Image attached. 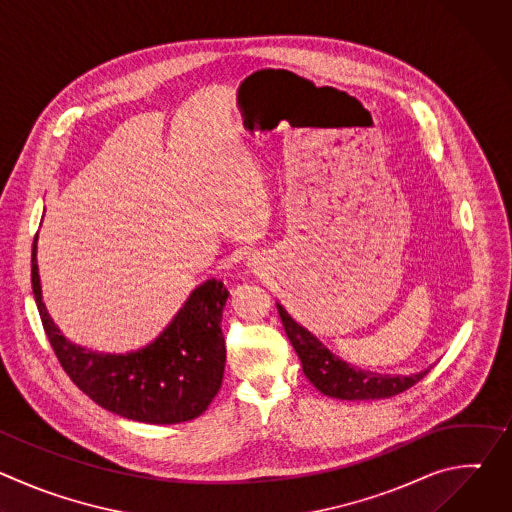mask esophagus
I'll return each mask as SVG.
<instances>
[{"label":"esophagus","mask_w":512,"mask_h":512,"mask_svg":"<svg viewBox=\"0 0 512 512\" xmlns=\"http://www.w3.org/2000/svg\"><path fill=\"white\" fill-rule=\"evenodd\" d=\"M249 261H251V263H249L251 267H255V265H257V259H255V257H253V259H249Z\"/></svg>","instance_id":"1"}]
</instances>
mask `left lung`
<instances>
[{"instance_id": "8db88e82", "label": "left lung", "mask_w": 512, "mask_h": 512, "mask_svg": "<svg viewBox=\"0 0 512 512\" xmlns=\"http://www.w3.org/2000/svg\"><path fill=\"white\" fill-rule=\"evenodd\" d=\"M277 312L291 346L302 360L304 375L328 397L344 401L387 399L407 391L429 373V369H425L415 375H381L358 369L326 348L308 328L291 318L281 304H277Z\"/></svg>"}]
</instances>
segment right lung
I'll use <instances>...</instances> for the list:
<instances>
[{"instance_id": "1", "label": "right lung", "mask_w": 512, "mask_h": 512, "mask_svg": "<svg viewBox=\"0 0 512 512\" xmlns=\"http://www.w3.org/2000/svg\"><path fill=\"white\" fill-rule=\"evenodd\" d=\"M38 233L32 245V291L44 332L62 369L103 409L141 423L170 425L206 411L221 389L225 336L221 330L229 291L223 281L196 285L170 324L137 350L115 354L70 342L50 318L38 273Z\"/></svg>"}]
</instances>
